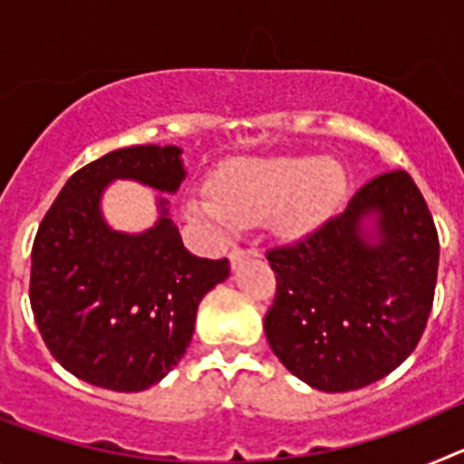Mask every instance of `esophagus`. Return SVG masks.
Listing matches in <instances>:
<instances>
[{"mask_svg": "<svg viewBox=\"0 0 464 464\" xmlns=\"http://www.w3.org/2000/svg\"><path fill=\"white\" fill-rule=\"evenodd\" d=\"M257 251H253V248H239V246H235L232 251H229V265H232V269H237L241 265V262L246 260V257H256Z\"/></svg>", "mask_w": 464, "mask_h": 464, "instance_id": "obj_1", "label": "esophagus"}]
</instances>
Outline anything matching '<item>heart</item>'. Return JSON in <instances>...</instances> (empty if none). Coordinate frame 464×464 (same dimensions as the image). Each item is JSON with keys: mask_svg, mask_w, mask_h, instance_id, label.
<instances>
[{"mask_svg": "<svg viewBox=\"0 0 464 464\" xmlns=\"http://www.w3.org/2000/svg\"><path fill=\"white\" fill-rule=\"evenodd\" d=\"M343 190L346 179L334 160L241 158L213 174L211 197H192L183 211L190 220L213 225L269 216L278 237L297 239L330 218Z\"/></svg>", "mask_w": 464, "mask_h": 464, "instance_id": "heart-1", "label": "heart"}]
</instances>
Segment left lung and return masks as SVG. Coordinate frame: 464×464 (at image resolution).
Segmentation results:
<instances>
[{
	"instance_id": "8db88e82",
	"label": "left lung",
	"mask_w": 464,
	"mask_h": 464,
	"mask_svg": "<svg viewBox=\"0 0 464 464\" xmlns=\"http://www.w3.org/2000/svg\"><path fill=\"white\" fill-rule=\"evenodd\" d=\"M276 299L265 334L290 374L323 392L358 391L411 355L432 309L440 237L404 169L364 183L346 211L267 253Z\"/></svg>"
}]
</instances>
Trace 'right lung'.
<instances>
[{
    "instance_id": "obj_1",
    "label": "right lung",
    "mask_w": 464,
    "mask_h": 464,
    "mask_svg": "<svg viewBox=\"0 0 464 464\" xmlns=\"http://www.w3.org/2000/svg\"><path fill=\"white\" fill-rule=\"evenodd\" d=\"M183 149L130 146L94 160L64 183L32 246L30 304L53 358L81 381L139 392L165 379L195 332L197 306L229 276V262L183 246L169 199L141 233L105 223L101 199L116 180L174 195L186 181Z\"/></svg>"
}]
</instances>
